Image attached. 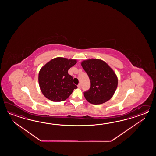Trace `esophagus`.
<instances>
[{"label": "esophagus", "mask_w": 156, "mask_h": 156, "mask_svg": "<svg viewBox=\"0 0 156 156\" xmlns=\"http://www.w3.org/2000/svg\"><path fill=\"white\" fill-rule=\"evenodd\" d=\"M77 87H78V88H80L81 87V84L80 83H79L78 85H77Z\"/></svg>", "instance_id": "1"}]
</instances>
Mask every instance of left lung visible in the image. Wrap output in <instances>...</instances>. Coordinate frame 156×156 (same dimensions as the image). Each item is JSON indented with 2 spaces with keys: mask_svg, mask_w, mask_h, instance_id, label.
I'll list each match as a JSON object with an SVG mask.
<instances>
[{
  "mask_svg": "<svg viewBox=\"0 0 156 156\" xmlns=\"http://www.w3.org/2000/svg\"><path fill=\"white\" fill-rule=\"evenodd\" d=\"M81 66L91 83L89 90L83 93L86 100L97 105L110 99L118 86V78L110 67L99 59L84 60Z\"/></svg>",
  "mask_w": 156,
  "mask_h": 156,
  "instance_id": "8db88e82",
  "label": "left lung"
}]
</instances>
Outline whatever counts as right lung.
<instances>
[{"instance_id": "right-lung-1", "label": "right lung", "mask_w": 156, "mask_h": 156, "mask_svg": "<svg viewBox=\"0 0 156 156\" xmlns=\"http://www.w3.org/2000/svg\"><path fill=\"white\" fill-rule=\"evenodd\" d=\"M76 62V60L57 57L41 68L38 83L44 96L53 101H62L69 97L77 87L68 70Z\"/></svg>"}]
</instances>
